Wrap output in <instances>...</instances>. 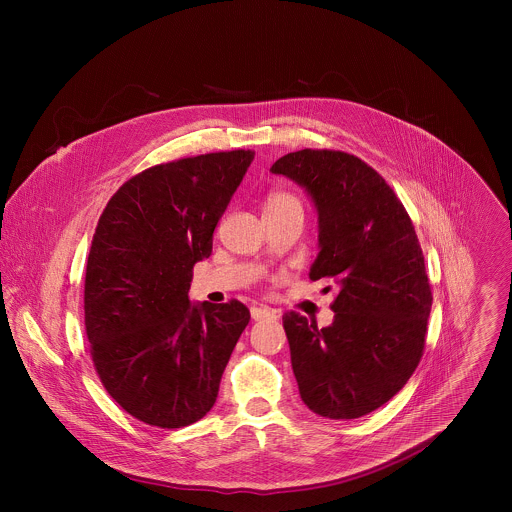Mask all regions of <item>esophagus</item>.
<instances>
[{
  "mask_svg": "<svg viewBox=\"0 0 512 512\" xmlns=\"http://www.w3.org/2000/svg\"><path fill=\"white\" fill-rule=\"evenodd\" d=\"M250 315L254 321H264V319H276L278 313L270 307H264V305H256L250 309Z\"/></svg>",
  "mask_w": 512,
  "mask_h": 512,
  "instance_id": "34e87169",
  "label": "esophagus"
}]
</instances>
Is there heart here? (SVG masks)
I'll list each match as a JSON object with an SVG mask.
<instances>
[{
  "label": "heart",
  "mask_w": 512,
  "mask_h": 512,
  "mask_svg": "<svg viewBox=\"0 0 512 512\" xmlns=\"http://www.w3.org/2000/svg\"><path fill=\"white\" fill-rule=\"evenodd\" d=\"M280 211H301L299 199L288 191H272L264 199V213H280Z\"/></svg>",
  "instance_id": "heart-1"
}]
</instances>
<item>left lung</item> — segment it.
<instances>
[{
  "label": "left lung",
  "mask_w": 512,
  "mask_h": 512,
  "mask_svg": "<svg viewBox=\"0 0 512 512\" xmlns=\"http://www.w3.org/2000/svg\"><path fill=\"white\" fill-rule=\"evenodd\" d=\"M270 171L297 183L317 211L319 254L309 278L333 280V323L284 315L303 404L331 420H355L386 404L422 359L432 290L404 205L355 155L301 149Z\"/></svg>",
  "instance_id": "1"
}]
</instances>
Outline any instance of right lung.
<instances>
[{
    "instance_id": "right-lung-1",
    "label": "right lung",
    "mask_w": 512,
    "mask_h": 512,
    "mask_svg": "<svg viewBox=\"0 0 512 512\" xmlns=\"http://www.w3.org/2000/svg\"><path fill=\"white\" fill-rule=\"evenodd\" d=\"M252 159L234 149L155 165L98 220L84 282L90 355L108 394L149 426L183 428L215 406L250 321L240 301L193 303L189 288Z\"/></svg>"
}]
</instances>
